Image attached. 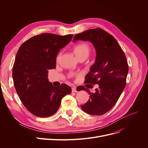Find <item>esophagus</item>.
Returning a JSON list of instances; mask_svg holds the SVG:
<instances>
[{
  "label": "esophagus",
  "mask_w": 148,
  "mask_h": 148,
  "mask_svg": "<svg viewBox=\"0 0 148 148\" xmlns=\"http://www.w3.org/2000/svg\"><path fill=\"white\" fill-rule=\"evenodd\" d=\"M72 92H77V90L76 89V87L75 86H73L72 88Z\"/></svg>",
  "instance_id": "34e87169"
}]
</instances>
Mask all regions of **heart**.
<instances>
[{
  "label": "heart",
  "mask_w": 148,
  "mask_h": 148,
  "mask_svg": "<svg viewBox=\"0 0 148 148\" xmlns=\"http://www.w3.org/2000/svg\"><path fill=\"white\" fill-rule=\"evenodd\" d=\"M73 51L78 59L81 58L86 59L90 54V48L88 44L82 43L75 45L73 48Z\"/></svg>",
  "instance_id": "b5f03b06"
}]
</instances>
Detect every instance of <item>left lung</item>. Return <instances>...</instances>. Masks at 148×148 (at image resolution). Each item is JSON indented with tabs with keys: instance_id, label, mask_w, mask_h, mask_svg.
Returning <instances> with one entry per match:
<instances>
[{
	"instance_id": "obj_1",
	"label": "left lung",
	"mask_w": 148,
	"mask_h": 148,
	"mask_svg": "<svg viewBox=\"0 0 148 148\" xmlns=\"http://www.w3.org/2000/svg\"><path fill=\"white\" fill-rule=\"evenodd\" d=\"M79 40L90 42L97 53L84 82L98 84L94 93L83 86L78 90H86L90 94V99L81 108L88 114L102 115L116 104L125 87L128 73L127 58L116 39L100 28L76 34L73 42Z\"/></svg>"
}]
</instances>
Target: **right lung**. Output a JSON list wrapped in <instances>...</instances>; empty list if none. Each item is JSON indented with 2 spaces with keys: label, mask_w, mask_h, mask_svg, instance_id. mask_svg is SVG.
Here are the masks:
<instances>
[{
  "label": "right lung",
  "mask_w": 148,
  "mask_h": 148,
  "mask_svg": "<svg viewBox=\"0 0 148 148\" xmlns=\"http://www.w3.org/2000/svg\"><path fill=\"white\" fill-rule=\"evenodd\" d=\"M73 35L42 34L29 39L19 48L12 68L14 84L22 103L31 113L47 118L55 113L61 100L71 92L65 84L54 86L47 79L56 68L57 54Z\"/></svg>",
  "instance_id": "1"
}]
</instances>
